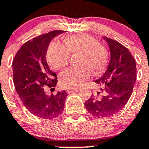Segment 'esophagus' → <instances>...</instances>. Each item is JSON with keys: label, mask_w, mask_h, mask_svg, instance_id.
Listing matches in <instances>:
<instances>
[{"label": "esophagus", "mask_w": 149, "mask_h": 149, "mask_svg": "<svg viewBox=\"0 0 149 149\" xmlns=\"http://www.w3.org/2000/svg\"><path fill=\"white\" fill-rule=\"evenodd\" d=\"M66 91L68 93H73V92L79 91V89H68Z\"/></svg>", "instance_id": "esophagus-1"}]
</instances>
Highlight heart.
<instances>
[{"mask_svg":"<svg viewBox=\"0 0 149 149\" xmlns=\"http://www.w3.org/2000/svg\"><path fill=\"white\" fill-rule=\"evenodd\" d=\"M65 48L60 43L53 42L47 51V60L56 70L67 66L69 54L79 55L76 61L78 67L68 68L59 76L61 86L67 89L81 87L93 74H99L107 65V51L99 45L95 39L86 34H76L66 37L64 40Z\"/></svg>","mask_w":149,"mask_h":149,"instance_id":"heart-1","label":"heart"}]
</instances>
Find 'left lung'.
Returning <instances> with one entry per match:
<instances>
[{
    "instance_id": "obj_1",
    "label": "left lung",
    "mask_w": 149,
    "mask_h": 149,
    "mask_svg": "<svg viewBox=\"0 0 149 149\" xmlns=\"http://www.w3.org/2000/svg\"><path fill=\"white\" fill-rule=\"evenodd\" d=\"M110 51L107 69L95 81L100 91L84 103L89 113L97 118H108L120 112L129 101L135 84L136 62L129 50L120 42L103 37Z\"/></svg>"
}]
</instances>
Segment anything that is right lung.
Segmentation results:
<instances>
[{"instance_id": "right-lung-1", "label": "right lung", "mask_w": 149, "mask_h": 149, "mask_svg": "<svg viewBox=\"0 0 149 149\" xmlns=\"http://www.w3.org/2000/svg\"><path fill=\"white\" fill-rule=\"evenodd\" d=\"M53 31L29 40L19 49L12 62L15 90L26 109L43 119H53L62 114L68 93L65 90L47 94L44 87L51 90L57 84L56 74L48 67V47L53 38L65 33Z\"/></svg>"}]
</instances>
